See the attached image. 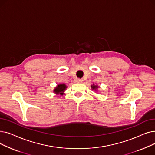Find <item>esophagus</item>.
<instances>
[{"mask_svg":"<svg viewBox=\"0 0 155 155\" xmlns=\"http://www.w3.org/2000/svg\"><path fill=\"white\" fill-rule=\"evenodd\" d=\"M83 80L82 79H80V78H77L75 79V82L77 83H82L83 82Z\"/></svg>","mask_w":155,"mask_h":155,"instance_id":"1","label":"esophagus"}]
</instances>
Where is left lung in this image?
<instances>
[{
	"mask_svg": "<svg viewBox=\"0 0 155 155\" xmlns=\"http://www.w3.org/2000/svg\"><path fill=\"white\" fill-rule=\"evenodd\" d=\"M91 87H92V88L93 89V90H94V89H96L97 88H98V87H97V86H95V85H92V86H91Z\"/></svg>",
	"mask_w": 155,
	"mask_h": 155,
	"instance_id": "left-lung-1",
	"label": "left lung"
}]
</instances>
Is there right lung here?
Here are the masks:
<instances>
[{"label": "right lung", "mask_w": 155, "mask_h": 155, "mask_svg": "<svg viewBox=\"0 0 155 155\" xmlns=\"http://www.w3.org/2000/svg\"><path fill=\"white\" fill-rule=\"evenodd\" d=\"M67 87L64 84H60L58 86H57L55 89L54 90V93L56 94H60L61 95H63V92L66 89Z\"/></svg>", "instance_id": "1"}]
</instances>
